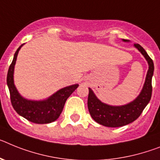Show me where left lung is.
<instances>
[{"instance_id": "left-lung-1", "label": "left lung", "mask_w": 160, "mask_h": 160, "mask_svg": "<svg viewBox=\"0 0 160 160\" xmlns=\"http://www.w3.org/2000/svg\"><path fill=\"white\" fill-rule=\"evenodd\" d=\"M124 41L126 40L124 39ZM134 47L146 58L149 64V69L147 72L143 88L139 96L134 101L122 106H110L99 101L91 88H88V111L93 120L102 126L107 127H120L130 124L141 115L151 100L152 94L151 79L154 72L153 60L139 44L134 43Z\"/></svg>"}]
</instances>
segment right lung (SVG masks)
I'll return each instance as SVG.
<instances>
[{"instance_id": "obj_1", "label": "right lung", "mask_w": 160, "mask_h": 160, "mask_svg": "<svg viewBox=\"0 0 160 160\" xmlns=\"http://www.w3.org/2000/svg\"><path fill=\"white\" fill-rule=\"evenodd\" d=\"M22 46L15 52L7 74V85L10 94L11 104L17 113L30 122L36 124H47L54 122L62 113L67 99L79 85L74 84L62 88L46 101H34L22 98L13 84V69L17 56Z\"/></svg>"}]
</instances>
